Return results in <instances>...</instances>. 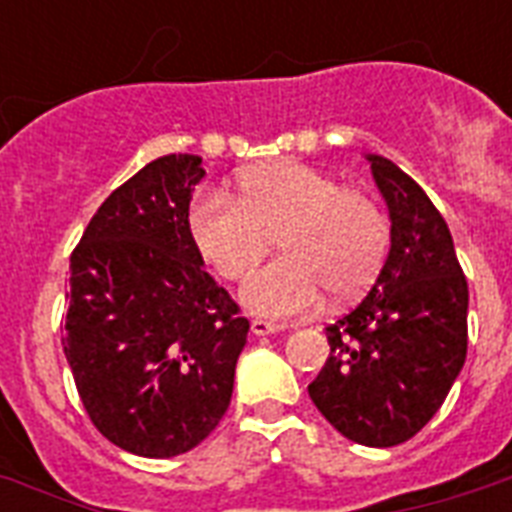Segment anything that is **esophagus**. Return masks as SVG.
Here are the masks:
<instances>
[{"label":"esophagus","mask_w":512,"mask_h":512,"mask_svg":"<svg viewBox=\"0 0 512 512\" xmlns=\"http://www.w3.org/2000/svg\"><path fill=\"white\" fill-rule=\"evenodd\" d=\"M281 324H276V321H265V319H255L252 321V335L263 337V335H276V332H281Z\"/></svg>","instance_id":"1"}]
</instances>
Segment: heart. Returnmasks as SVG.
<instances>
[{
	"label": "heart",
	"instance_id": "1",
	"mask_svg": "<svg viewBox=\"0 0 512 512\" xmlns=\"http://www.w3.org/2000/svg\"><path fill=\"white\" fill-rule=\"evenodd\" d=\"M191 239L228 281L255 273L279 236L284 257L241 289V305L265 319H295L324 303L364 295L380 273L390 223L372 193L295 159L252 167L239 199L204 191L188 212Z\"/></svg>",
	"mask_w": 512,
	"mask_h": 512
}]
</instances>
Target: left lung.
Instances as JSON below:
<instances>
[{
  "mask_svg": "<svg viewBox=\"0 0 512 512\" xmlns=\"http://www.w3.org/2000/svg\"><path fill=\"white\" fill-rule=\"evenodd\" d=\"M388 204L390 252L369 295L327 327L329 358L311 401L345 438L396 446L441 409L468 353V281L428 193L369 154Z\"/></svg>",
  "mask_w": 512,
  "mask_h": 512,
  "instance_id": "8db88e82",
  "label": "left lung"
}]
</instances>
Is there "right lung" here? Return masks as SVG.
<instances>
[{
	"mask_svg": "<svg viewBox=\"0 0 512 512\" xmlns=\"http://www.w3.org/2000/svg\"><path fill=\"white\" fill-rule=\"evenodd\" d=\"M201 156H159L119 185L71 252L63 353L92 425L164 460L223 420L249 321L188 228Z\"/></svg>",
	"mask_w": 512,
	"mask_h": 512,
	"instance_id": "1",
	"label": "right lung"
}]
</instances>
